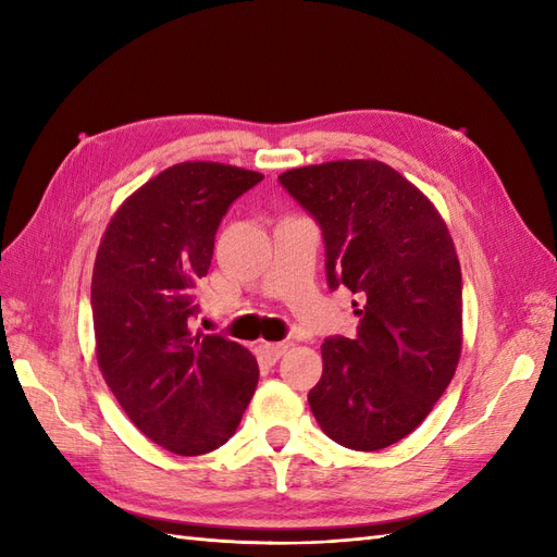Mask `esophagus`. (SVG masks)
<instances>
[{
    "label": "esophagus",
    "instance_id": "1",
    "mask_svg": "<svg viewBox=\"0 0 557 557\" xmlns=\"http://www.w3.org/2000/svg\"><path fill=\"white\" fill-rule=\"evenodd\" d=\"M285 344H260L258 346V356L264 364H276V360L285 352Z\"/></svg>",
    "mask_w": 557,
    "mask_h": 557
}]
</instances>
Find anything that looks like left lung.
Returning <instances> with one entry per match:
<instances>
[{"label": "left lung", "instance_id": "left-lung-1", "mask_svg": "<svg viewBox=\"0 0 557 557\" xmlns=\"http://www.w3.org/2000/svg\"><path fill=\"white\" fill-rule=\"evenodd\" d=\"M278 181L323 232L330 290L362 299L358 334L320 346L309 407L336 444L393 446L428 418L460 360L462 274L448 227L379 160L299 166Z\"/></svg>", "mask_w": 557, "mask_h": 557}]
</instances>
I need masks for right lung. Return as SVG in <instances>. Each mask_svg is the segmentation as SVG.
<instances>
[{
    "mask_svg": "<svg viewBox=\"0 0 557 557\" xmlns=\"http://www.w3.org/2000/svg\"><path fill=\"white\" fill-rule=\"evenodd\" d=\"M264 176L221 162H181L127 197L97 250V362L127 418L176 455H201L237 432L258 362L223 334H195L197 283L232 201Z\"/></svg>",
    "mask_w": 557,
    "mask_h": 557,
    "instance_id": "right-lung-1",
    "label": "right lung"
}]
</instances>
